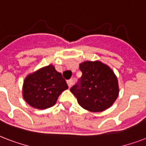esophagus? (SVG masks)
<instances>
[{
    "label": "esophagus",
    "instance_id": "esophagus-1",
    "mask_svg": "<svg viewBox=\"0 0 146 146\" xmlns=\"http://www.w3.org/2000/svg\"><path fill=\"white\" fill-rule=\"evenodd\" d=\"M66 82H67V85H68L69 88H71V86H72V85L73 84V80H69L66 81Z\"/></svg>",
    "mask_w": 146,
    "mask_h": 146
}]
</instances>
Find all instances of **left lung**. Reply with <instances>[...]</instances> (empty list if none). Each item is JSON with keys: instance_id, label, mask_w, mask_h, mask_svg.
Returning <instances> with one entry per match:
<instances>
[{"instance_id": "obj_1", "label": "left lung", "mask_w": 146, "mask_h": 146, "mask_svg": "<svg viewBox=\"0 0 146 146\" xmlns=\"http://www.w3.org/2000/svg\"><path fill=\"white\" fill-rule=\"evenodd\" d=\"M82 75L70 89L80 106L92 112H101L113 104L119 94L117 76L102 62L85 61L80 64Z\"/></svg>"}]
</instances>
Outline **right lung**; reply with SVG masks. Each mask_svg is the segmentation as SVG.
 <instances>
[{
  "label": "right lung",
  "mask_w": 146,
  "mask_h": 146,
  "mask_svg": "<svg viewBox=\"0 0 146 146\" xmlns=\"http://www.w3.org/2000/svg\"><path fill=\"white\" fill-rule=\"evenodd\" d=\"M68 86L62 74L48 65L29 74L23 87V96L30 106L46 109L54 105L62 92Z\"/></svg>",
  "instance_id": "add662e5"
}]
</instances>
